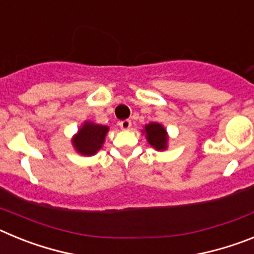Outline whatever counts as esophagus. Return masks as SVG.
I'll return each instance as SVG.
<instances>
[{"instance_id":"esophagus-1","label":"esophagus","mask_w":254,"mask_h":254,"mask_svg":"<svg viewBox=\"0 0 254 254\" xmlns=\"http://www.w3.org/2000/svg\"><path fill=\"white\" fill-rule=\"evenodd\" d=\"M118 125H120V127L122 129H129V128H131L132 122L129 120H125V121H121V122L118 123Z\"/></svg>"}]
</instances>
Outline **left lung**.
<instances>
[{
  "mask_svg": "<svg viewBox=\"0 0 254 254\" xmlns=\"http://www.w3.org/2000/svg\"><path fill=\"white\" fill-rule=\"evenodd\" d=\"M143 133H146L147 142L158 151H163L168 147V133L167 129L160 123L152 122L145 126Z\"/></svg>",
  "mask_w": 254,
  "mask_h": 254,
  "instance_id": "obj_1",
  "label": "left lung"
}]
</instances>
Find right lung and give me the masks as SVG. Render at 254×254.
<instances>
[{
	"label": "right lung",
	"instance_id": "1",
	"mask_svg": "<svg viewBox=\"0 0 254 254\" xmlns=\"http://www.w3.org/2000/svg\"><path fill=\"white\" fill-rule=\"evenodd\" d=\"M109 127L96 125L93 122H85L73 136L72 145L78 154L91 156L102 149Z\"/></svg>",
	"mask_w": 254,
	"mask_h": 254
}]
</instances>
